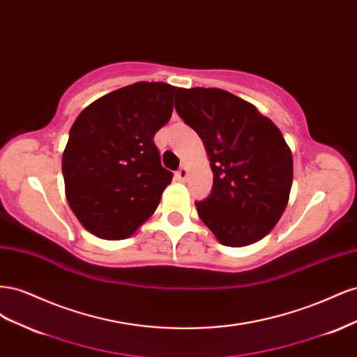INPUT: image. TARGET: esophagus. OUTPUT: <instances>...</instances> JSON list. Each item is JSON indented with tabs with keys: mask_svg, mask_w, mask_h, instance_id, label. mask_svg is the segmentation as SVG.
Returning a JSON list of instances; mask_svg holds the SVG:
<instances>
[{
	"mask_svg": "<svg viewBox=\"0 0 357 357\" xmlns=\"http://www.w3.org/2000/svg\"><path fill=\"white\" fill-rule=\"evenodd\" d=\"M177 178L180 180V181H185L186 178H188V168L186 167H181L178 171H177Z\"/></svg>",
	"mask_w": 357,
	"mask_h": 357,
	"instance_id": "34e87169",
	"label": "esophagus"
}]
</instances>
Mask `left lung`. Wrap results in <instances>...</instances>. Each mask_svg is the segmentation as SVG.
Instances as JSON below:
<instances>
[{
  "mask_svg": "<svg viewBox=\"0 0 357 357\" xmlns=\"http://www.w3.org/2000/svg\"><path fill=\"white\" fill-rule=\"evenodd\" d=\"M176 110L202 139L214 174L210 197L197 202L201 220L223 245L262 240L283 215L294 180L282 131L253 104L218 88L180 89Z\"/></svg>",
  "mask_w": 357,
  "mask_h": 357,
  "instance_id": "obj_1",
  "label": "left lung"
}]
</instances>
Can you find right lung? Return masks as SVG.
I'll return each instance as SVG.
<instances>
[{
  "instance_id": "right-lung-1",
  "label": "right lung",
  "mask_w": 357,
  "mask_h": 357,
  "mask_svg": "<svg viewBox=\"0 0 357 357\" xmlns=\"http://www.w3.org/2000/svg\"><path fill=\"white\" fill-rule=\"evenodd\" d=\"M180 88L138 82L107 93L75 119L62 155L73 213L102 240L131 236L160 202L172 172L153 137L172 114Z\"/></svg>"
}]
</instances>
